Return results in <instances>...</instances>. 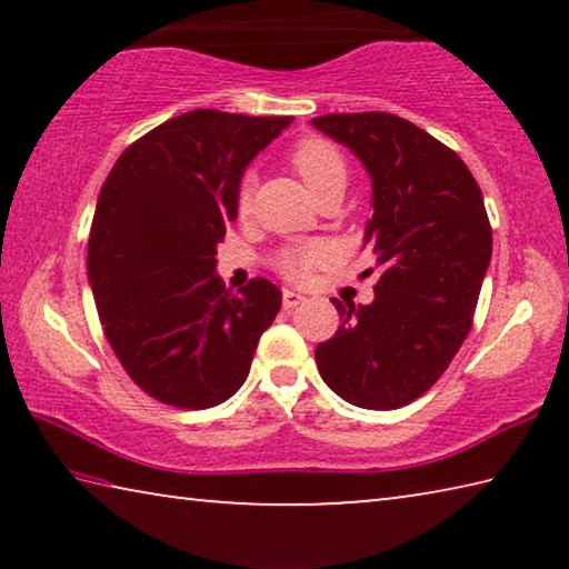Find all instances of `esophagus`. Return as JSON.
Instances as JSON below:
<instances>
[{
	"mask_svg": "<svg viewBox=\"0 0 569 569\" xmlns=\"http://www.w3.org/2000/svg\"><path fill=\"white\" fill-rule=\"evenodd\" d=\"M301 301H303L301 293L291 291V288H283V306H286V308H296Z\"/></svg>",
	"mask_w": 569,
	"mask_h": 569,
	"instance_id": "obj_1",
	"label": "esophagus"
}]
</instances>
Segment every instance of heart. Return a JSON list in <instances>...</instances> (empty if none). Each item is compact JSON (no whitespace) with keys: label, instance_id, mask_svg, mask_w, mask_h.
<instances>
[{"label":"heart","instance_id":"b5f03b06","mask_svg":"<svg viewBox=\"0 0 569 569\" xmlns=\"http://www.w3.org/2000/svg\"><path fill=\"white\" fill-rule=\"evenodd\" d=\"M288 160H291V168L316 198L323 196L326 190L346 186V178H349V168H346L341 150L323 138H303L301 142H296ZM236 206L240 216H248L250 208H253V176L240 180ZM321 258V246H288L276 256L273 266L288 281H306L311 268Z\"/></svg>","mask_w":569,"mask_h":569}]
</instances>
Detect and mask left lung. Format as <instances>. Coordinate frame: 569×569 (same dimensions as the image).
Returning <instances> with one entry per match:
<instances>
[{
  "label": "left lung",
  "mask_w": 569,
  "mask_h": 569,
  "mask_svg": "<svg viewBox=\"0 0 569 569\" xmlns=\"http://www.w3.org/2000/svg\"><path fill=\"white\" fill-rule=\"evenodd\" d=\"M313 124L369 170L363 243L381 271L369 306L333 298L341 326L316 346V363L353 407H407L435 387L471 331L492 261L485 198L455 150L399 114L336 112Z\"/></svg>",
  "instance_id": "8db88e82"
}]
</instances>
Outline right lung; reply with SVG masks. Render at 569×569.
Wrapping results in <instances>:
<instances>
[{
  "label": "right lung",
  "instance_id": "add662e5",
  "mask_svg": "<svg viewBox=\"0 0 569 569\" xmlns=\"http://www.w3.org/2000/svg\"><path fill=\"white\" fill-rule=\"evenodd\" d=\"M293 118L178 114L114 162L94 208L88 278L128 377L160 403L210 409L243 387L281 291L253 278L230 293L216 246L238 218L243 170Z\"/></svg>",
  "mask_w": 569,
  "mask_h": 569
}]
</instances>
